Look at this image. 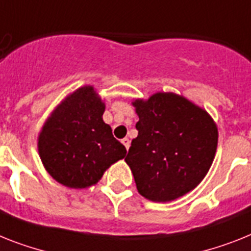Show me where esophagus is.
Here are the masks:
<instances>
[{"label":"esophagus","mask_w":251,"mask_h":251,"mask_svg":"<svg viewBox=\"0 0 251 251\" xmlns=\"http://www.w3.org/2000/svg\"><path fill=\"white\" fill-rule=\"evenodd\" d=\"M121 142H122V144L125 145V148H126V149H129V148H130V139H129V138H124V139H122V140H121Z\"/></svg>","instance_id":"34e87169"}]
</instances>
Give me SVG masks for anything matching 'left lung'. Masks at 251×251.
Returning a JSON list of instances; mask_svg holds the SVG:
<instances>
[{
  "mask_svg": "<svg viewBox=\"0 0 251 251\" xmlns=\"http://www.w3.org/2000/svg\"><path fill=\"white\" fill-rule=\"evenodd\" d=\"M138 136L125 161L139 194L151 201H171L201 184L209 171L218 130L207 111L185 97L155 93L132 102Z\"/></svg>",
  "mask_w": 251,
  "mask_h": 251,
  "instance_id": "8db88e82",
  "label": "left lung"
}]
</instances>
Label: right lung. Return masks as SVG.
Masks as SVG:
<instances>
[{
    "mask_svg": "<svg viewBox=\"0 0 251 251\" xmlns=\"http://www.w3.org/2000/svg\"><path fill=\"white\" fill-rule=\"evenodd\" d=\"M104 108L93 86L85 85L50 113L38 136V151L57 182L74 189L89 187L126 155L125 147L103 121Z\"/></svg>",
    "mask_w": 251,
    "mask_h": 251,
    "instance_id": "right-lung-1",
    "label": "right lung"
}]
</instances>
